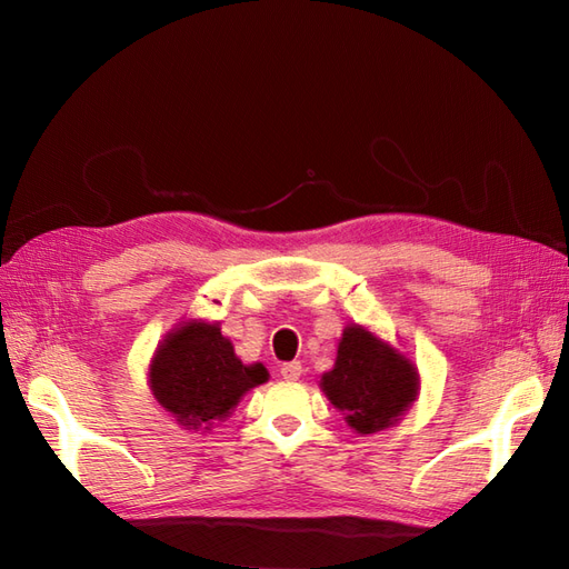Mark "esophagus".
<instances>
[{
	"label": "esophagus",
	"mask_w": 569,
	"mask_h": 569,
	"mask_svg": "<svg viewBox=\"0 0 569 569\" xmlns=\"http://www.w3.org/2000/svg\"><path fill=\"white\" fill-rule=\"evenodd\" d=\"M280 372H282L284 380H299V377H301V363H299V360H291V363H284L280 368Z\"/></svg>",
	"instance_id": "34e87169"
}]
</instances>
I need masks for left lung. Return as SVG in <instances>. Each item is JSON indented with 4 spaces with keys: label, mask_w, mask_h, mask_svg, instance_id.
I'll use <instances>...</instances> for the list:
<instances>
[{
    "label": "left lung",
    "mask_w": 569,
    "mask_h": 569,
    "mask_svg": "<svg viewBox=\"0 0 569 569\" xmlns=\"http://www.w3.org/2000/svg\"><path fill=\"white\" fill-rule=\"evenodd\" d=\"M320 389L358 435L393 427L418 401L420 372L410 358L368 327L351 322L337 343L335 368Z\"/></svg>",
    "instance_id": "left-lung-1"
}]
</instances>
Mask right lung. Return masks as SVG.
<instances>
[{
	"mask_svg": "<svg viewBox=\"0 0 569 569\" xmlns=\"http://www.w3.org/2000/svg\"><path fill=\"white\" fill-rule=\"evenodd\" d=\"M263 363H242L218 322L182 320L161 341L147 372L153 401L184 429H209L232 416L242 396L268 382Z\"/></svg>",
	"mask_w": 569,
	"mask_h": 569,
	"instance_id": "right-lung-1",
	"label": "right lung"
}]
</instances>
